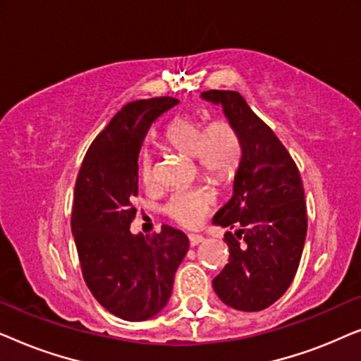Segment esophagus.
Here are the masks:
<instances>
[{
	"label": "esophagus",
	"instance_id": "obj_1",
	"mask_svg": "<svg viewBox=\"0 0 361 361\" xmlns=\"http://www.w3.org/2000/svg\"><path fill=\"white\" fill-rule=\"evenodd\" d=\"M204 240H205V238H204V236H202V235H194V233L189 235V243H190V246L200 245Z\"/></svg>",
	"mask_w": 361,
	"mask_h": 361
}]
</instances>
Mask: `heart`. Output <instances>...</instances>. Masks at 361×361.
Instances as JSON below:
<instances>
[{
	"label": "heart",
	"mask_w": 361,
	"mask_h": 361,
	"mask_svg": "<svg viewBox=\"0 0 361 361\" xmlns=\"http://www.w3.org/2000/svg\"><path fill=\"white\" fill-rule=\"evenodd\" d=\"M164 141L182 154L194 157L199 169L216 180L230 179L238 169L241 142L238 133L226 120L202 121L190 115H179L169 123ZM140 176L145 184L152 182V159L145 152L140 161ZM215 205V197L207 189H180L167 200L164 212L187 228L199 226Z\"/></svg>",
	"instance_id": "1"
}]
</instances>
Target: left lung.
I'll use <instances>...</instances> for the list:
<instances>
[{"label":"left lung","mask_w":361,"mask_h":361,"mask_svg":"<svg viewBox=\"0 0 361 361\" xmlns=\"http://www.w3.org/2000/svg\"><path fill=\"white\" fill-rule=\"evenodd\" d=\"M200 97L221 105L241 142L233 195L214 216L215 225L238 228L225 233L230 263L214 289L230 307L258 312L274 304L298 273L307 233L302 180L283 142L238 92Z\"/></svg>","instance_id":"left-lung-1"}]
</instances>
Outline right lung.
Masks as SVG:
<instances>
[{
  "mask_svg": "<svg viewBox=\"0 0 361 361\" xmlns=\"http://www.w3.org/2000/svg\"><path fill=\"white\" fill-rule=\"evenodd\" d=\"M177 103L159 97L123 106L88 147L75 182L72 235L83 279L108 312L130 322L166 307L189 250L184 231L169 225L151 238L130 230L142 141L152 123Z\"/></svg>",
  "mask_w": 361,
  "mask_h": 361,
  "instance_id": "add662e5",
  "label": "right lung"
}]
</instances>
